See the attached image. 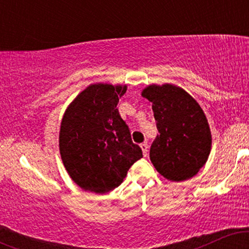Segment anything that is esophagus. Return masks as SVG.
<instances>
[{"label": "esophagus", "instance_id": "1", "mask_svg": "<svg viewBox=\"0 0 249 249\" xmlns=\"http://www.w3.org/2000/svg\"><path fill=\"white\" fill-rule=\"evenodd\" d=\"M141 148L142 151V154H144V157H146L147 156V151H148L147 142H142V144H141Z\"/></svg>", "mask_w": 249, "mask_h": 249}]
</instances>
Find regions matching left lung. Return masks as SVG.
Wrapping results in <instances>:
<instances>
[{
    "mask_svg": "<svg viewBox=\"0 0 249 249\" xmlns=\"http://www.w3.org/2000/svg\"><path fill=\"white\" fill-rule=\"evenodd\" d=\"M142 96L152 103L159 134L150 148V159L164 178L184 181L206 164L212 134L199 103L182 88L165 83L150 84Z\"/></svg>",
    "mask_w": 249,
    "mask_h": 249,
    "instance_id": "left-lung-1",
    "label": "left lung"
}]
</instances>
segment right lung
<instances>
[{
    "label": "right lung",
    "mask_w": 249,
    "mask_h": 249,
    "mask_svg": "<svg viewBox=\"0 0 249 249\" xmlns=\"http://www.w3.org/2000/svg\"><path fill=\"white\" fill-rule=\"evenodd\" d=\"M126 85L90 84L68 105L59 128V153L82 190L104 194L118 187L142 157L117 108Z\"/></svg>",
    "instance_id": "add662e5"
}]
</instances>
